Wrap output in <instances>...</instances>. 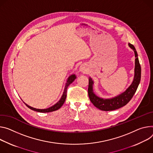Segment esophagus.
Wrapping results in <instances>:
<instances>
[{
  "label": "esophagus",
  "instance_id": "obj_1",
  "mask_svg": "<svg viewBox=\"0 0 153 153\" xmlns=\"http://www.w3.org/2000/svg\"><path fill=\"white\" fill-rule=\"evenodd\" d=\"M79 70H80V71L83 72V73H85V72L87 71V69L85 68V67H84L83 66H81L80 67Z\"/></svg>",
  "mask_w": 153,
  "mask_h": 153
}]
</instances>
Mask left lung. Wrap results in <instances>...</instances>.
Masks as SVG:
<instances>
[{"label": "left lung", "instance_id": "8db88e82", "mask_svg": "<svg viewBox=\"0 0 153 153\" xmlns=\"http://www.w3.org/2000/svg\"><path fill=\"white\" fill-rule=\"evenodd\" d=\"M128 46L131 48L135 54V68L134 76L132 84L129 87L121 94L111 98H102L97 96L93 90L94 81L89 77V84L88 93L89 98L92 104L98 108L104 111H110L120 108L126 105L132 99L135 94L141 79V67L138 59V54L135 47L128 43Z\"/></svg>", "mask_w": 153, "mask_h": 153}]
</instances>
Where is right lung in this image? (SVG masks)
<instances>
[{
  "instance_id": "1",
  "label": "right lung",
  "mask_w": 153,
  "mask_h": 153,
  "mask_svg": "<svg viewBox=\"0 0 153 153\" xmlns=\"http://www.w3.org/2000/svg\"><path fill=\"white\" fill-rule=\"evenodd\" d=\"M76 79V76L75 74H72L71 76H69L67 79V81L65 84V88H64V91L63 93V94L61 97V98L60 99V100L56 103L54 105H53L52 106L47 108H44V109H39V108H33L29 105H27V104L25 103V104L29 108H30L31 110H33L34 111H36L38 112H41V113H47V112H53V111H55L57 110L58 109H59L64 104L66 98V93H67V88L70 85L72 82H73V81Z\"/></svg>"
}]
</instances>
